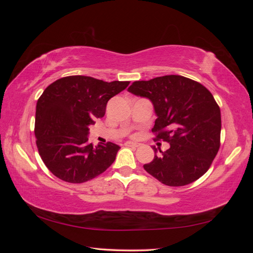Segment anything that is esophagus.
Here are the masks:
<instances>
[{
  "label": "esophagus",
  "instance_id": "obj_1",
  "mask_svg": "<svg viewBox=\"0 0 253 253\" xmlns=\"http://www.w3.org/2000/svg\"><path fill=\"white\" fill-rule=\"evenodd\" d=\"M125 145L126 147H129V148H137V147H139V143L133 142V141H126Z\"/></svg>",
  "mask_w": 253,
  "mask_h": 253
}]
</instances>
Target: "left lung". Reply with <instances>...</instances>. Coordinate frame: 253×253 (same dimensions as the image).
I'll use <instances>...</instances> for the list:
<instances>
[{
    "mask_svg": "<svg viewBox=\"0 0 253 253\" xmlns=\"http://www.w3.org/2000/svg\"><path fill=\"white\" fill-rule=\"evenodd\" d=\"M127 90L150 99L157 116L152 132L156 140L170 143L165 152L153 147L154 159L143 166L144 170L170 187L202 177L220 145V110L210 91L178 75L135 81Z\"/></svg>",
    "mask_w": 253,
    "mask_h": 253,
    "instance_id": "left-lung-1",
    "label": "left lung"
}]
</instances>
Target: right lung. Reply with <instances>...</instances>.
<instances>
[{
	"label": "right lung",
	"mask_w": 253,
	"mask_h": 253,
	"mask_svg": "<svg viewBox=\"0 0 253 253\" xmlns=\"http://www.w3.org/2000/svg\"><path fill=\"white\" fill-rule=\"evenodd\" d=\"M128 81L105 82L87 76H68L48 85L38 99L35 135L47 169L66 182L81 183L103 173L120 147L88 143L89 125L105 114L106 103Z\"/></svg>",
	"instance_id": "right-lung-1"
}]
</instances>
